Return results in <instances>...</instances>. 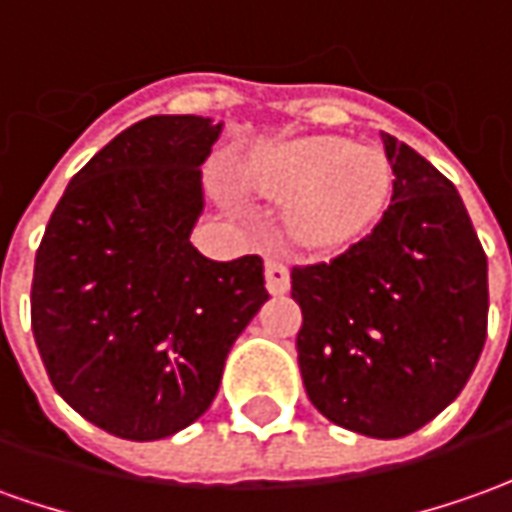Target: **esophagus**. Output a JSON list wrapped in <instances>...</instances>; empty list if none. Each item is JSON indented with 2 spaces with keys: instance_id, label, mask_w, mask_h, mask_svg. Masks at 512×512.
<instances>
[{
  "instance_id": "1",
  "label": "esophagus",
  "mask_w": 512,
  "mask_h": 512,
  "mask_svg": "<svg viewBox=\"0 0 512 512\" xmlns=\"http://www.w3.org/2000/svg\"><path fill=\"white\" fill-rule=\"evenodd\" d=\"M288 285H291V274H288V266H285L283 260H277V257H269L266 260V288H269V294H285L288 291Z\"/></svg>"
}]
</instances>
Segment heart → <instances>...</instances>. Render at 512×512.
Returning a JSON list of instances; mask_svg holds the SVG:
<instances>
[{
	"mask_svg": "<svg viewBox=\"0 0 512 512\" xmlns=\"http://www.w3.org/2000/svg\"><path fill=\"white\" fill-rule=\"evenodd\" d=\"M241 182L269 201H291L288 235L316 252L344 249L364 238L392 196L387 156L342 137L263 145L243 159Z\"/></svg>",
	"mask_w": 512,
	"mask_h": 512,
	"instance_id": "heart-1",
	"label": "heart"
}]
</instances>
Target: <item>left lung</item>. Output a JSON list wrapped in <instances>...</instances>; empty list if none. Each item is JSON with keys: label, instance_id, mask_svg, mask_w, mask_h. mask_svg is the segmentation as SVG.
<instances>
[{"label": "left lung", "instance_id": "1", "mask_svg": "<svg viewBox=\"0 0 512 512\" xmlns=\"http://www.w3.org/2000/svg\"><path fill=\"white\" fill-rule=\"evenodd\" d=\"M395 173L381 224L330 263L291 271L305 392L330 423L378 440L440 415L488 333V257L457 187L381 134Z\"/></svg>", "mask_w": 512, "mask_h": 512}]
</instances>
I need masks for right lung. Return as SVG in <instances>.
<instances>
[{"label": "right lung", "mask_w": 512, "mask_h": 512, "mask_svg": "<svg viewBox=\"0 0 512 512\" xmlns=\"http://www.w3.org/2000/svg\"><path fill=\"white\" fill-rule=\"evenodd\" d=\"M224 123L145 117L72 176L38 246L30 316L52 387L123 440L187 429L218 395L229 350L269 300L263 260L190 243L201 165Z\"/></svg>", "instance_id": "obj_1"}]
</instances>
